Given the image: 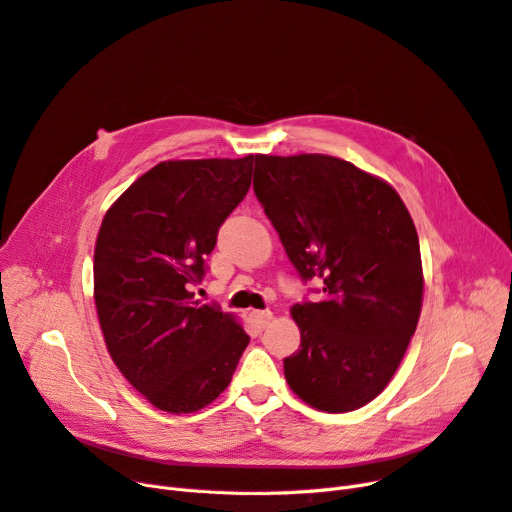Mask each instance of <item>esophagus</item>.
<instances>
[{
	"mask_svg": "<svg viewBox=\"0 0 512 512\" xmlns=\"http://www.w3.org/2000/svg\"><path fill=\"white\" fill-rule=\"evenodd\" d=\"M273 319V313L271 311H252V321L258 325V327H267V323Z\"/></svg>",
	"mask_w": 512,
	"mask_h": 512,
	"instance_id": "1",
	"label": "esophagus"
}]
</instances>
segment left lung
I'll return each instance as SVG.
<instances>
[{
  "label": "left lung",
  "mask_w": 512,
  "mask_h": 512,
  "mask_svg": "<svg viewBox=\"0 0 512 512\" xmlns=\"http://www.w3.org/2000/svg\"><path fill=\"white\" fill-rule=\"evenodd\" d=\"M254 193L300 279V349L283 359L292 391L321 412L378 397L405 355L422 309L414 220L384 180L330 155H256Z\"/></svg>",
  "instance_id": "obj_1"
}]
</instances>
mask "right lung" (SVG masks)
Listing matches in <instances>:
<instances>
[{
    "mask_svg": "<svg viewBox=\"0 0 512 512\" xmlns=\"http://www.w3.org/2000/svg\"><path fill=\"white\" fill-rule=\"evenodd\" d=\"M256 157L161 161L102 218L94 300L119 372L155 407L191 414L229 386L250 336L199 304L218 229L252 185Z\"/></svg>",
    "mask_w": 512,
    "mask_h": 512,
    "instance_id": "right-lung-1",
    "label": "right lung"
}]
</instances>
